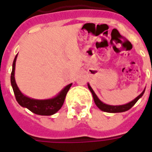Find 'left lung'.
<instances>
[{
	"label": "left lung",
	"instance_id": "1",
	"mask_svg": "<svg viewBox=\"0 0 152 152\" xmlns=\"http://www.w3.org/2000/svg\"><path fill=\"white\" fill-rule=\"evenodd\" d=\"M88 88L90 90V92L92 93L93 98H94V102H95L96 106L99 107L100 110H102L103 112H110V113H117V112H126L128 110L133 107V106L137 102V100L140 99L142 96L143 95L144 92H145V89H144L142 92L139 95L137 96L136 99H134L133 101H131L129 103H126V104H124V105H120V106H112V105H107L106 103H103L102 101H100L99 99L98 98V96L96 95L94 91L93 90V89L90 87L89 84H88Z\"/></svg>",
	"mask_w": 152,
	"mask_h": 152
}]
</instances>
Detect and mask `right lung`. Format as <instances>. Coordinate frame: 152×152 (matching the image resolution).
I'll return each mask as SVG.
<instances>
[{
	"instance_id": "add662e5",
	"label": "right lung",
	"mask_w": 152,
	"mask_h": 152,
	"mask_svg": "<svg viewBox=\"0 0 152 152\" xmlns=\"http://www.w3.org/2000/svg\"><path fill=\"white\" fill-rule=\"evenodd\" d=\"M18 54L15 56L14 62H13V67H12V72L10 76V82H11L12 88L15 93V99L18 102V104L23 107L28 108L31 112H33L37 115H51L56 113L59 110L62 106L63 105V102L66 98V95L70 87L72 86V84H69L68 86L64 87L62 91L55 96L53 99H34L28 98L25 96L23 94H22L21 91L18 89L17 84L15 82V63Z\"/></svg>"
}]
</instances>
